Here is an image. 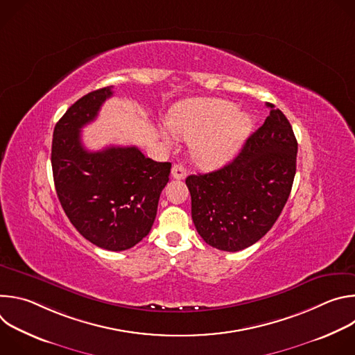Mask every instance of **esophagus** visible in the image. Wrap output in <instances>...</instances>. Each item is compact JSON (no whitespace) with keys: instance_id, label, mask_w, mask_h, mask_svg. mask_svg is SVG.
<instances>
[{"instance_id":"1","label":"esophagus","mask_w":355,"mask_h":355,"mask_svg":"<svg viewBox=\"0 0 355 355\" xmlns=\"http://www.w3.org/2000/svg\"><path fill=\"white\" fill-rule=\"evenodd\" d=\"M171 177L175 180H184L187 177V170L181 164H174L171 168Z\"/></svg>"}]
</instances>
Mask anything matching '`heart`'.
<instances>
[{
	"label": "heart",
	"mask_w": 355,
	"mask_h": 355,
	"mask_svg": "<svg viewBox=\"0 0 355 355\" xmlns=\"http://www.w3.org/2000/svg\"><path fill=\"white\" fill-rule=\"evenodd\" d=\"M168 126L177 136L191 140L192 156L198 163L218 167L237 153L252 121L229 101L195 98L174 107ZM164 137L170 141L168 136Z\"/></svg>",
	"instance_id": "b5f03b06"
}]
</instances>
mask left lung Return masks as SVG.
<instances>
[{
	"label": "left lung",
	"mask_w": 355,
	"mask_h": 355,
	"mask_svg": "<svg viewBox=\"0 0 355 355\" xmlns=\"http://www.w3.org/2000/svg\"><path fill=\"white\" fill-rule=\"evenodd\" d=\"M267 107L266 122L232 163L185 180L193 225L218 250L239 251L259 241L289 198L297 141L286 116L272 104Z\"/></svg>",
	"instance_id": "left-lung-1"
}]
</instances>
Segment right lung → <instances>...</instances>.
Returning <instances> with one entry per match:
<instances>
[{"label":"right lung","instance_id":"obj_1","mask_svg":"<svg viewBox=\"0 0 355 355\" xmlns=\"http://www.w3.org/2000/svg\"><path fill=\"white\" fill-rule=\"evenodd\" d=\"M112 94V87L95 89L66 111L53 132L52 168L62 208L78 233L101 248L122 251L153 226L171 163L147 159L135 146H83L81 128Z\"/></svg>","mask_w":355,"mask_h":355}]
</instances>
